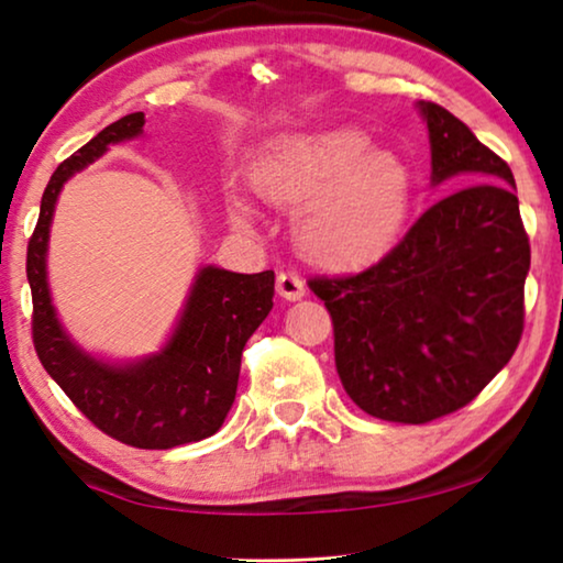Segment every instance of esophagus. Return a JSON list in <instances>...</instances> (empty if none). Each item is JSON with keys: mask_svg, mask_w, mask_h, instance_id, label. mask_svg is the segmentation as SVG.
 Instances as JSON below:
<instances>
[{"mask_svg": "<svg viewBox=\"0 0 563 563\" xmlns=\"http://www.w3.org/2000/svg\"><path fill=\"white\" fill-rule=\"evenodd\" d=\"M276 291H279L284 299H289V302H295V299L305 297L307 289H305L302 276L297 272H282L276 276Z\"/></svg>", "mask_w": 563, "mask_h": 563, "instance_id": "1", "label": "esophagus"}]
</instances>
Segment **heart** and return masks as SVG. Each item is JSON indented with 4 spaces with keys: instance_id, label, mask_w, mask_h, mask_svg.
<instances>
[{
    "instance_id": "heart-1",
    "label": "heart",
    "mask_w": 563,
    "mask_h": 563,
    "mask_svg": "<svg viewBox=\"0 0 563 563\" xmlns=\"http://www.w3.org/2000/svg\"><path fill=\"white\" fill-rule=\"evenodd\" d=\"M268 202L298 205L295 233L318 261L353 266L387 253L407 225L412 168L395 148L358 130L297 133L268 143L251 166ZM230 218L251 222V207L230 199Z\"/></svg>"
}]
</instances>
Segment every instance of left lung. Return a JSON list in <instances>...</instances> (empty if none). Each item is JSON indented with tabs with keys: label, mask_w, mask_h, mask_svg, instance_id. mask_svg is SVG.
Masks as SVG:
<instances>
[{
	"label": "left lung",
	"mask_w": 563,
	"mask_h": 563,
	"mask_svg": "<svg viewBox=\"0 0 563 563\" xmlns=\"http://www.w3.org/2000/svg\"><path fill=\"white\" fill-rule=\"evenodd\" d=\"M443 195L382 261L310 279L333 318L343 389L379 420L420 426L472 402L522 335L530 245L510 166L449 110L418 102Z\"/></svg>",
	"instance_id": "obj_1"
}]
</instances>
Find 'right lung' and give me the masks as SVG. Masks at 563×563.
Listing matches in <instances>:
<instances>
[{
  "label": "right lung",
  "mask_w": 563,
  "mask_h": 563,
  "mask_svg": "<svg viewBox=\"0 0 563 563\" xmlns=\"http://www.w3.org/2000/svg\"><path fill=\"white\" fill-rule=\"evenodd\" d=\"M143 125V112L125 114L53 172L27 243V282L35 351L53 382L102 433L135 449L164 451L210 438L225 422L235 402L243 345L274 307V272L199 268L174 330L151 356L110 361L68 335L48 284V241L58 195L110 145L141 137Z\"/></svg>",
  "instance_id": "1"
}]
</instances>
